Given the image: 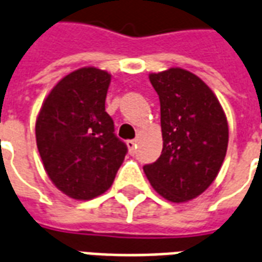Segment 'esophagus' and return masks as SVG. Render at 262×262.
I'll return each instance as SVG.
<instances>
[{
  "label": "esophagus",
  "mask_w": 262,
  "mask_h": 262,
  "mask_svg": "<svg viewBox=\"0 0 262 262\" xmlns=\"http://www.w3.org/2000/svg\"><path fill=\"white\" fill-rule=\"evenodd\" d=\"M126 145L130 154H135L136 152V148H137V144H136V140H127L126 141Z\"/></svg>",
  "instance_id": "obj_1"
}]
</instances>
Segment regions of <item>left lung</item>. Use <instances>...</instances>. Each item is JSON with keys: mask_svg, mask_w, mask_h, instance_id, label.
<instances>
[{"mask_svg": "<svg viewBox=\"0 0 262 262\" xmlns=\"http://www.w3.org/2000/svg\"><path fill=\"white\" fill-rule=\"evenodd\" d=\"M149 81L161 101L163 148L144 173L167 201H191L214 181L224 162L227 118L210 88L187 70L149 74Z\"/></svg>", "mask_w": 262, "mask_h": 262, "instance_id": "8db88e82", "label": "left lung"}]
</instances>
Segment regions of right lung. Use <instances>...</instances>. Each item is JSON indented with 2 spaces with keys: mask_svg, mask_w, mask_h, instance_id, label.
I'll use <instances>...</instances> for the list:
<instances>
[{
  "mask_svg": "<svg viewBox=\"0 0 262 262\" xmlns=\"http://www.w3.org/2000/svg\"><path fill=\"white\" fill-rule=\"evenodd\" d=\"M111 75L83 67L66 75L43 101L35 123L43 167L57 188L88 201L114 183L127 152L105 113Z\"/></svg>",
  "mask_w": 262,
  "mask_h": 262,
  "instance_id": "add662e5",
  "label": "right lung"
}]
</instances>
